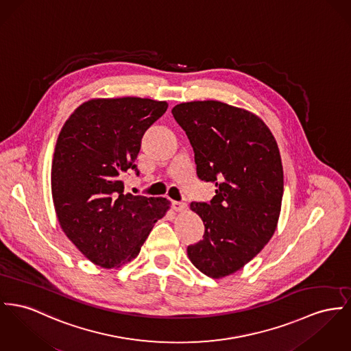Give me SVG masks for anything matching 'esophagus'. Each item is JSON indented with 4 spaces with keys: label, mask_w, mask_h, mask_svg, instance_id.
<instances>
[{
    "label": "esophagus",
    "mask_w": 351,
    "mask_h": 351,
    "mask_svg": "<svg viewBox=\"0 0 351 351\" xmlns=\"http://www.w3.org/2000/svg\"><path fill=\"white\" fill-rule=\"evenodd\" d=\"M173 209L177 211V213H184V211H186L187 209L186 204L173 201Z\"/></svg>",
    "instance_id": "esophagus-1"
}]
</instances>
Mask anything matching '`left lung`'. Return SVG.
Wrapping results in <instances>:
<instances>
[{
	"instance_id": "left-lung-1",
	"label": "left lung",
	"mask_w": 351,
	"mask_h": 351,
	"mask_svg": "<svg viewBox=\"0 0 351 351\" xmlns=\"http://www.w3.org/2000/svg\"><path fill=\"white\" fill-rule=\"evenodd\" d=\"M171 113L194 150L197 176L215 185L210 204L191 202L205 225L187 246L191 263L218 280L241 270L277 229L283 167L277 141L254 113L221 101H191Z\"/></svg>"
}]
</instances>
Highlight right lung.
Returning <instances> with one entry per match:
<instances>
[{
    "label": "right lung",
    "mask_w": 351,
    "mask_h": 351,
    "mask_svg": "<svg viewBox=\"0 0 351 351\" xmlns=\"http://www.w3.org/2000/svg\"><path fill=\"white\" fill-rule=\"evenodd\" d=\"M167 106L140 97L92 98L60 132L51 162L57 219L97 266L113 269L137 257L154 223L170 209L162 197L123 194L122 182L126 173L137 171L142 136Z\"/></svg>",
    "instance_id": "1"
}]
</instances>
